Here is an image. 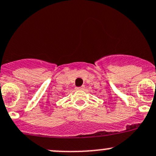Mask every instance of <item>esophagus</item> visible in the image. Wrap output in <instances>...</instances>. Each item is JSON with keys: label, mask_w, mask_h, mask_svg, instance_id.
<instances>
[{"label": "esophagus", "mask_w": 156, "mask_h": 156, "mask_svg": "<svg viewBox=\"0 0 156 156\" xmlns=\"http://www.w3.org/2000/svg\"><path fill=\"white\" fill-rule=\"evenodd\" d=\"M83 89V86H80V87H76V89H77V90H80V89Z\"/></svg>", "instance_id": "1"}]
</instances>
